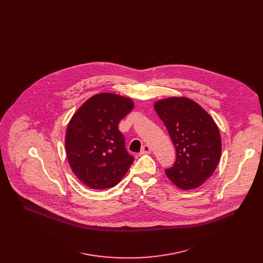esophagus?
Instances as JSON below:
<instances>
[{
	"label": "esophagus",
	"mask_w": 263,
	"mask_h": 263,
	"mask_svg": "<svg viewBox=\"0 0 263 263\" xmlns=\"http://www.w3.org/2000/svg\"><path fill=\"white\" fill-rule=\"evenodd\" d=\"M151 152H152V150H151L150 147L148 145H145V146L142 147L140 154L141 155H145V154H150Z\"/></svg>",
	"instance_id": "esophagus-1"
}]
</instances>
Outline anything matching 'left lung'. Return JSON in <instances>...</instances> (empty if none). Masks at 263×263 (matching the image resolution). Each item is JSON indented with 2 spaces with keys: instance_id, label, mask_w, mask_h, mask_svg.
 Returning a JSON list of instances; mask_svg holds the SVG:
<instances>
[{
  "instance_id": "8db88e82",
  "label": "left lung",
  "mask_w": 263,
  "mask_h": 263,
  "mask_svg": "<svg viewBox=\"0 0 263 263\" xmlns=\"http://www.w3.org/2000/svg\"><path fill=\"white\" fill-rule=\"evenodd\" d=\"M175 144L176 160L165 175L177 187H199L215 172L222 152L219 128L199 104L187 98H170L155 103Z\"/></svg>"
}]
</instances>
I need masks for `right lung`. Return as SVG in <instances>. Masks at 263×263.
<instances>
[{
    "mask_svg": "<svg viewBox=\"0 0 263 263\" xmlns=\"http://www.w3.org/2000/svg\"><path fill=\"white\" fill-rule=\"evenodd\" d=\"M133 107L132 100L103 92L88 99L71 118L65 138L68 161L76 176L88 187L115 186L133 163L118 129Z\"/></svg>",
    "mask_w": 263,
    "mask_h": 263,
    "instance_id": "add662e5",
    "label": "right lung"
}]
</instances>
